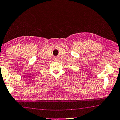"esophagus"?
Instances as JSON below:
<instances>
[{
  "label": "esophagus",
  "instance_id": "1",
  "mask_svg": "<svg viewBox=\"0 0 120 120\" xmlns=\"http://www.w3.org/2000/svg\"><path fill=\"white\" fill-rule=\"evenodd\" d=\"M54 60H55V61H57V60H58V58H56V57H55V58H54Z\"/></svg>",
  "mask_w": 120,
  "mask_h": 120
}]
</instances>
